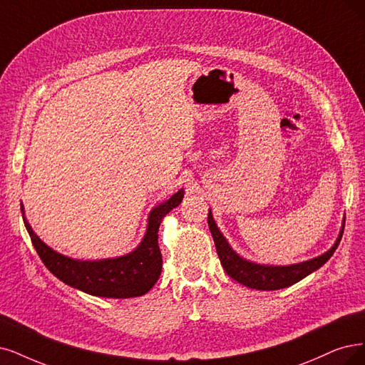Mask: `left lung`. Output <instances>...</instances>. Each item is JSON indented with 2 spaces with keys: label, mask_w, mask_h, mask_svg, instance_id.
Segmentation results:
<instances>
[{
  "label": "left lung",
  "mask_w": 365,
  "mask_h": 365,
  "mask_svg": "<svg viewBox=\"0 0 365 365\" xmlns=\"http://www.w3.org/2000/svg\"><path fill=\"white\" fill-rule=\"evenodd\" d=\"M344 221L346 218H343L339 237H336L334 245L327 252H323L317 255V257L309 259L307 262L287 264V266H278V264H263V263L251 262V260H247L245 257H242L240 254H237L232 248L225 236L221 233L217 222L213 220L210 209L207 215V222H209L210 233L215 242V248H217L218 257L221 260L224 271L227 272L228 277H232L235 281H237L239 284L250 289H255V290L284 289L294 284V282L301 281L309 274H313L314 271H317L319 267H322L331 259V255L335 252L336 247H339L343 236V230H344Z\"/></svg>",
  "instance_id": "left-lung-1"
}]
</instances>
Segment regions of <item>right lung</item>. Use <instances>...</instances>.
<instances>
[{
  "label": "right lung",
  "instance_id": "add662e5",
  "mask_svg": "<svg viewBox=\"0 0 365 365\" xmlns=\"http://www.w3.org/2000/svg\"><path fill=\"white\" fill-rule=\"evenodd\" d=\"M183 195L185 191L182 187L150 210L144 237L133 251L101 260L72 259L52 250L34 233L25 217L24 205H21V210L26 232L49 272L64 284L91 296L126 299L145 294L159 279L162 271V255L158 245L159 225L167 213L182 203Z\"/></svg>",
  "mask_w": 365,
  "mask_h": 365
}]
</instances>
